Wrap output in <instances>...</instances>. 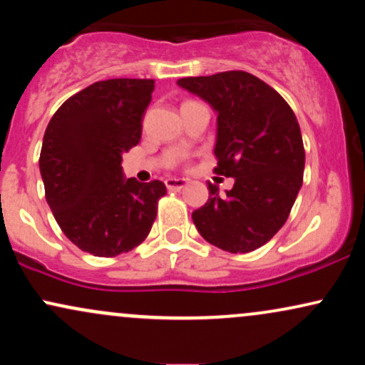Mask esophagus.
<instances>
[{
  "instance_id": "esophagus-1",
  "label": "esophagus",
  "mask_w": 365,
  "mask_h": 365,
  "mask_svg": "<svg viewBox=\"0 0 365 365\" xmlns=\"http://www.w3.org/2000/svg\"><path fill=\"white\" fill-rule=\"evenodd\" d=\"M166 188L168 190H182L188 185V180L185 178H166Z\"/></svg>"
}]
</instances>
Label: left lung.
<instances>
[{"instance_id": "1", "label": "left lung", "mask_w": 365, "mask_h": 365, "mask_svg": "<svg viewBox=\"0 0 365 365\" xmlns=\"http://www.w3.org/2000/svg\"><path fill=\"white\" fill-rule=\"evenodd\" d=\"M177 83L217 113L215 171L235 180L226 194L209 183L207 202L192 212L195 228L226 252H252L278 233L302 187L305 150L295 113L273 87L240 70Z\"/></svg>"}]
</instances>
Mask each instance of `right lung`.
<instances>
[{
    "label": "right lung",
    "mask_w": 365,
    "mask_h": 365,
    "mask_svg": "<svg viewBox=\"0 0 365 365\" xmlns=\"http://www.w3.org/2000/svg\"><path fill=\"white\" fill-rule=\"evenodd\" d=\"M150 78L96 82L61 104L46 128L39 170L61 232L83 252L115 257L145 240L165 183L125 178L121 154L139 144Z\"/></svg>",
    "instance_id": "add662e5"
}]
</instances>
